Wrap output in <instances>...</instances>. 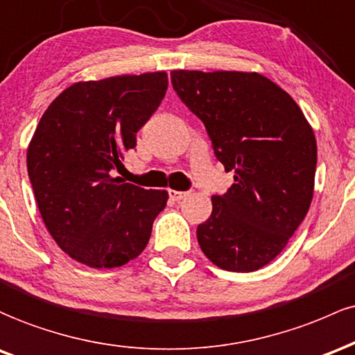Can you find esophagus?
<instances>
[{"instance_id":"34e87169","label":"esophagus","mask_w":355,"mask_h":355,"mask_svg":"<svg viewBox=\"0 0 355 355\" xmlns=\"http://www.w3.org/2000/svg\"><path fill=\"white\" fill-rule=\"evenodd\" d=\"M186 196H188V193H184V191L169 189V198L173 199V201H181V199H184Z\"/></svg>"}]
</instances>
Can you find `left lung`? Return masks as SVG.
<instances>
[{"label":"left lung","mask_w":355,"mask_h":355,"mask_svg":"<svg viewBox=\"0 0 355 355\" xmlns=\"http://www.w3.org/2000/svg\"><path fill=\"white\" fill-rule=\"evenodd\" d=\"M182 103L202 121L234 182L198 226L202 253L228 272H254L295 233L313 196L317 142L304 112L260 73L173 70Z\"/></svg>","instance_id":"obj_1"}]
</instances>
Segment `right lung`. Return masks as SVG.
<instances>
[{
    "label": "right lung",
    "mask_w": 355,
    "mask_h": 355,
    "mask_svg": "<svg viewBox=\"0 0 355 355\" xmlns=\"http://www.w3.org/2000/svg\"><path fill=\"white\" fill-rule=\"evenodd\" d=\"M166 90V71L78 82L40 119L28 176L46 230L73 260L115 268L149 243L167 191L139 188L114 173Z\"/></svg>",
    "instance_id": "add662e5"
}]
</instances>
